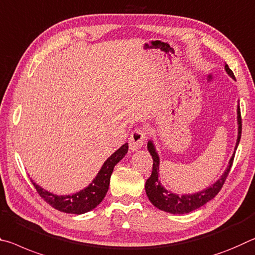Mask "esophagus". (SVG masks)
Wrapping results in <instances>:
<instances>
[{"mask_svg":"<svg viewBox=\"0 0 255 255\" xmlns=\"http://www.w3.org/2000/svg\"><path fill=\"white\" fill-rule=\"evenodd\" d=\"M145 137H147V133L141 130V128L133 131L130 137H128V145H130L131 151H137V150L142 148V145L145 142Z\"/></svg>","mask_w":255,"mask_h":255,"instance_id":"esophagus-1","label":"esophagus"}]
</instances>
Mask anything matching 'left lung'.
<instances>
[{"mask_svg":"<svg viewBox=\"0 0 255 255\" xmlns=\"http://www.w3.org/2000/svg\"><path fill=\"white\" fill-rule=\"evenodd\" d=\"M225 71L232 79L235 80L233 71L228 68V65L225 63ZM237 139L236 144L234 148V152L231 157V159L228 161L227 168L224 170L217 181L211 184L210 186L206 187L195 193H187V194H178L174 193L172 191H168L165 189V186L161 184L160 182V175H159V167H160V158L158 155V151L156 149V145L153 143V140L150 139L147 143V149L150 152V155L152 157L153 164H152V173L150 175V177L145 182L144 189L147 197L150 200L153 206L158 208L159 210H162L168 214L173 215H184L189 214V212L199 209L200 207H202L207 202H209L211 199H214L220 189L223 187V184L225 183L227 175L231 170V167L234 160V156H235V151L237 147H239L241 134H242V119H241V110H240V104H237Z\"/></svg>","mask_w":255,"mask_h":255,"instance_id":"left-lung-1","label":"left lung"}]
</instances>
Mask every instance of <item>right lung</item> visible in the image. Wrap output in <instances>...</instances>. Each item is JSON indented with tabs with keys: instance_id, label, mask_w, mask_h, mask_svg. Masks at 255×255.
<instances>
[{
	"instance_id": "add662e5",
	"label": "right lung",
	"mask_w": 255,
	"mask_h": 255,
	"mask_svg": "<svg viewBox=\"0 0 255 255\" xmlns=\"http://www.w3.org/2000/svg\"><path fill=\"white\" fill-rule=\"evenodd\" d=\"M128 144L124 143L114 153H112V156L108 157L106 161L104 162L102 168H100L98 174L96 175V177L91 181L90 184L86 186L85 189L76 192V193L65 195L55 194L45 190L44 187H41L30 178L31 183L40 197L48 204H51L53 208H55V209L62 212H66V214H86V212L95 209L105 198L108 187H110L113 169H114L115 165L125 157V155L128 153Z\"/></svg>"
}]
</instances>
